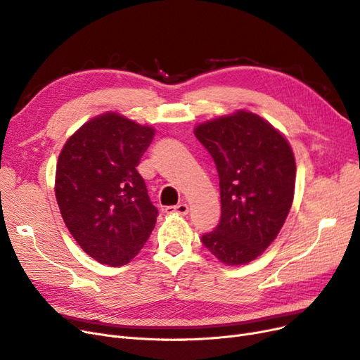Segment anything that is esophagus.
I'll list each match as a JSON object with an SVG mask.
<instances>
[{
	"label": "esophagus",
	"mask_w": 360,
	"mask_h": 360,
	"mask_svg": "<svg viewBox=\"0 0 360 360\" xmlns=\"http://www.w3.org/2000/svg\"><path fill=\"white\" fill-rule=\"evenodd\" d=\"M165 212H167V213H179V214L184 216V214H188V212H189V205L184 204V202H180V204H177V205H169V207H167Z\"/></svg>",
	"instance_id": "esophagus-1"
}]
</instances>
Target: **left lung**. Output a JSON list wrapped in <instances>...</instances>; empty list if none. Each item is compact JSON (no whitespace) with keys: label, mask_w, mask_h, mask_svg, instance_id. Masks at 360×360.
<instances>
[{"label":"left lung","mask_w":360,"mask_h":360,"mask_svg":"<svg viewBox=\"0 0 360 360\" xmlns=\"http://www.w3.org/2000/svg\"><path fill=\"white\" fill-rule=\"evenodd\" d=\"M195 137L212 155L219 174L221 216L201 237L220 262L243 265L278 235L295 192V158L268 122L238 111L196 127Z\"/></svg>","instance_id":"left-lung-1"}]
</instances>
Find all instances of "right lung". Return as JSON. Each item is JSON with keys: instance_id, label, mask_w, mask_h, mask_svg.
Returning <instances> with one entry per match:
<instances>
[{"instance_id": "right-lung-1", "label": "right lung", "mask_w": 360, "mask_h": 360, "mask_svg": "<svg viewBox=\"0 0 360 360\" xmlns=\"http://www.w3.org/2000/svg\"><path fill=\"white\" fill-rule=\"evenodd\" d=\"M155 129L107 113L72 135L59 155L56 201L70 233L100 264L120 266L143 249L158 208L137 167Z\"/></svg>"}]
</instances>
